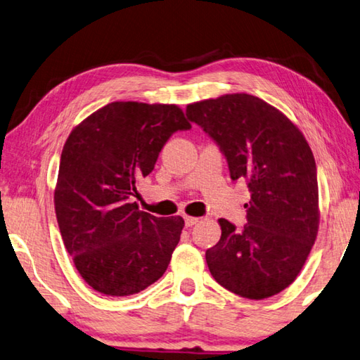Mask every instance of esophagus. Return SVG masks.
Masks as SVG:
<instances>
[{
  "label": "esophagus",
  "mask_w": 360,
  "mask_h": 360,
  "mask_svg": "<svg viewBox=\"0 0 360 360\" xmlns=\"http://www.w3.org/2000/svg\"><path fill=\"white\" fill-rule=\"evenodd\" d=\"M184 220H186V226H193V225L198 224L200 219L198 217H191V215H186Z\"/></svg>",
  "instance_id": "esophagus-1"
}]
</instances>
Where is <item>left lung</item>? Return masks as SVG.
I'll return each mask as SVG.
<instances>
[{
	"label": "left lung",
	"mask_w": 360,
	"mask_h": 360,
	"mask_svg": "<svg viewBox=\"0 0 360 360\" xmlns=\"http://www.w3.org/2000/svg\"><path fill=\"white\" fill-rule=\"evenodd\" d=\"M225 154L233 181L245 179L243 230L219 219L220 240L206 250L215 282L247 299H266L296 280L316 240V163L304 134L259 97L236 93L187 105Z\"/></svg>",
	"instance_id": "left-lung-1"
}]
</instances>
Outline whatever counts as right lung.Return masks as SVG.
<instances>
[{"label":"right lung","mask_w":360,"mask_h":360,"mask_svg":"<svg viewBox=\"0 0 360 360\" xmlns=\"http://www.w3.org/2000/svg\"><path fill=\"white\" fill-rule=\"evenodd\" d=\"M191 127L174 103L129 101L99 108L69 134L55 212L78 274L97 292L130 296L167 271L184 219L140 211L132 197L172 134Z\"/></svg>","instance_id":"add662e5"}]
</instances>
